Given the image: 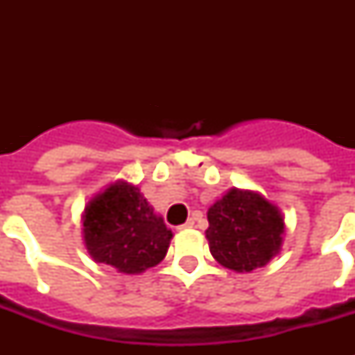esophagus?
<instances>
[{
  "mask_svg": "<svg viewBox=\"0 0 355 355\" xmlns=\"http://www.w3.org/2000/svg\"><path fill=\"white\" fill-rule=\"evenodd\" d=\"M195 227V221L193 219H188V221L184 223L182 227H178V228H193Z\"/></svg>",
  "mask_w": 355,
  "mask_h": 355,
  "instance_id": "obj_1",
  "label": "esophagus"
}]
</instances>
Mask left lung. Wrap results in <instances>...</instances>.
I'll use <instances>...</instances> for the list:
<instances>
[{
  "mask_svg": "<svg viewBox=\"0 0 355 355\" xmlns=\"http://www.w3.org/2000/svg\"><path fill=\"white\" fill-rule=\"evenodd\" d=\"M205 234L217 263L250 272L280 252L286 221L280 208L261 193L232 188L208 208Z\"/></svg>",
  "mask_w": 355,
  "mask_h": 355,
  "instance_id": "obj_1",
  "label": "left lung"
}]
</instances>
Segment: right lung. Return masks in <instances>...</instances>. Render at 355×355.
<instances>
[{"label":"right lung","instance_id":"right-lung-1","mask_svg":"<svg viewBox=\"0 0 355 355\" xmlns=\"http://www.w3.org/2000/svg\"><path fill=\"white\" fill-rule=\"evenodd\" d=\"M80 219L92 259L123 275H139L160 263L173 237L164 217L127 180H116L94 195Z\"/></svg>","mask_w":355,"mask_h":355}]
</instances>
